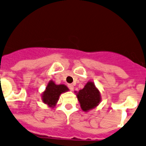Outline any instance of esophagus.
<instances>
[{
	"label": "esophagus",
	"mask_w": 146,
	"mask_h": 146,
	"mask_svg": "<svg viewBox=\"0 0 146 146\" xmlns=\"http://www.w3.org/2000/svg\"><path fill=\"white\" fill-rule=\"evenodd\" d=\"M68 87L69 88V89H70V90H73V89H74V86L72 84H68Z\"/></svg>",
	"instance_id": "esophagus-1"
}]
</instances>
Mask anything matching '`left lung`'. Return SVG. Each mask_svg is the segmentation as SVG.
Wrapping results in <instances>:
<instances>
[{
	"instance_id": "1",
	"label": "left lung",
	"mask_w": 146,
	"mask_h": 146,
	"mask_svg": "<svg viewBox=\"0 0 146 146\" xmlns=\"http://www.w3.org/2000/svg\"><path fill=\"white\" fill-rule=\"evenodd\" d=\"M80 107L83 111H88L98 106L101 97L100 91L93 82L88 81L82 90L76 94Z\"/></svg>"
}]
</instances>
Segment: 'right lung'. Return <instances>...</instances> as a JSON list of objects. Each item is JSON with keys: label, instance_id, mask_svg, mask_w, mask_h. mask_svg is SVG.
<instances>
[{"label": "right lung", "instance_id": "1", "mask_svg": "<svg viewBox=\"0 0 146 146\" xmlns=\"http://www.w3.org/2000/svg\"><path fill=\"white\" fill-rule=\"evenodd\" d=\"M68 90L69 89L65 85H56L53 80H50L42 94V100L49 107L53 108L56 106L60 94Z\"/></svg>", "mask_w": 146, "mask_h": 146}]
</instances>
